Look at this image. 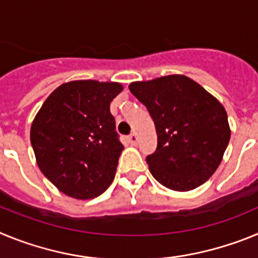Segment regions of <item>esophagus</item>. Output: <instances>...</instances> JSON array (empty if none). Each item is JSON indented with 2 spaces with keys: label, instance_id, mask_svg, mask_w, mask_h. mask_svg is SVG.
<instances>
[{
  "label": "esophagus",
  "instance_id": "1",
  "mask_svg": "<svg viewBox=\"0 0 258 258\" xmlns=\"http://www.w3.org/2000/svg\"><path fill=\"white\" fill-rule=\"evenodd\" d=\"M127 142L131 143V145H137V143H138V136L132 133L131 136H127Z\"/></svg>",
  "mask_w": 258,
  "mask_h": 258
}]
</instances>
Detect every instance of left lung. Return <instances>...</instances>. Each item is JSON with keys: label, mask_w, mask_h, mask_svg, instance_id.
Returning <instances> with one entry per match:
<instances>
[{"label": "left lung", "mask_w": 258, "mask_h": 258, "mask_svg": "<svg viewBox=\"0 0 258 258\" xmlns=\"http://www.w3.org/2000/svg\"><path fill=\"white\" fill-rule=\"evenodd\" d=\"M129 90L154 120L157 149L146 161L155 179L181 192L208 181L231 136L222 103L184 75L134 81Z\"/></svg>", "instance_id": "left-lung-1"}]
</instances>
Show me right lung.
<instances>
[{
	"instance_id": "1",
	"label": "right lung",
	"mask_w": 258,
	"mask_h": 258,
	"mask_svg": "<svg viewBox=\"0 0 258 258\" xmlns=\"http://www.w3.org/2000/svg\"><path fill=\"white\" fill-rule=\"evenodd\" d=\"M122 89L113 81L75 80L58 86L36 113L31 126L36 163L67 197L93 199L112 183L124 146L109 104Z\"/></svg>"
}]
</instances>
